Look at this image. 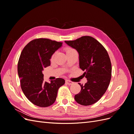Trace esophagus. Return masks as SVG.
Listing matches in <instances>:
<instances>
[{"label": "esophagus", "mask_w": 134, "mask_h": 134, "mask_svg": "<svg viewBox=\"0 0 134 134\" xmlns=\"http://www.w3.org/2000/svg\"><path fill=\"white\" fill-rule=\"evenodd\" d=\"M65 83H66V84H67L68 85H71L72 84V82H71V81L69 80H66Z\"/></svg>", "instance_id": "34e87169"}]
</instances>
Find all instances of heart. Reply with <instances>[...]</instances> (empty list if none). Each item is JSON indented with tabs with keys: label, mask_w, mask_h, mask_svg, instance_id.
Instances as JSON below:
<instances>
[{
	"label": "heart",
	"mask_w": 134,
	"mask_h": 134,
	"mask_svg": "<svg viewBox=\"0 0 134 134\" xmlns=\"http://www.w3.org/2000/svg\"><path fill=\"white\" fill-rule=\"evenodd\" d=\"M65 51H66V54H69V53H70V52L75 51H76V50H75V49H74L73 48L70 47H66V48H65ZM54 55H55V54H53V55H52L51 56V60H53V59H54Z\"/></svg>",
	"instance_id": "b5f03b06"
}]
</instances>
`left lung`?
<instances>
[{"instance_id":"8db88e82","label":"left lung","mask_w":134,"mask_h":134,"mask_svg":"<svg viewBox=\"0 0 134 134\" xmlns=\"http://www.w3.org/2000/svg\"><path fill=\"white\" fill-rule=\"evenodd\" d=\"M75 48L79 55V67L85 72L83 75L87 82L80 83V92L74 96L76 102L90 106L99 100L107 91L110 83L112 66L107 50L91 36H82L73 41H65Z\"/></svg>"}]
</instances>
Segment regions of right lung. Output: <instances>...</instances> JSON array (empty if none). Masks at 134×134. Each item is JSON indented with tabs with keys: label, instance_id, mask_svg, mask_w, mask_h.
I'll use <instances>...</instances> for the list:
<instances>
[{
	"label": "right lung",
	"instance_id": "right-lung-1",
	"mask_svg": "<svg viewBox=\"0 0 134 134\" xmlns=\"http://www.w3.org/2000/svg\"><path fill=\"white\" fill-rule=\"evenodd\" d=\"M63 42L48 38L32 40L24 47L18 60V74L22 90L27 99L40 107L53 104L59 88L65 83L62 78L44 82L42 70L50 65L51 56Z\"/></svg>",
	"mask_w": 134,
	"mask_h": 134
}]
</instances>
